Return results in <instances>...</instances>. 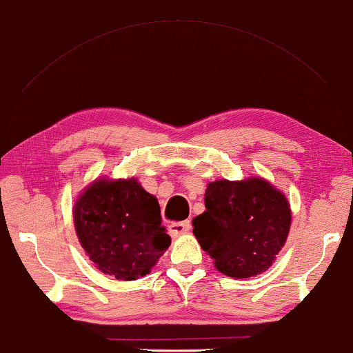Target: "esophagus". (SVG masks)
Returning <instances> with one entry per match:
<instances>
[{
	"label": "esophagus",
	"mask_w": 353,
	"mask_h": 353,
	"mask_svg": "<svg viewBox=\"0 0 353 353\" xmlns=\"http://www.w3.org/2000/svg\"><path fill=\"white\" fill-rule=\"evenodd\" d=\"M190 230V221H183V222H173L169 225V233L170 236H180L188 233Z\"/></svg>",
	"instance_id": "34e87169"
}]
</instances>
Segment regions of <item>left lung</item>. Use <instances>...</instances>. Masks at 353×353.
I'll use <instances>...</instances> for the list:
<instances>
[{
    "instance_id": "8db88e82",
    "label": "left lung",
    "mask_w": 353,
    "mask_h": 353,
    "mask_svg": "<svg viewBox=\"0 0 353 353\" xmlns=\"http://www.w3.org/2000/svg\"><path fill=\"white\" fill-rule=\"evenodd\" d=\"M203 214L192 221L194 236L219 272L250 279L268 270L291 227L286 195L263 178L208 184Z\"/></svg>"
}]
</instances>
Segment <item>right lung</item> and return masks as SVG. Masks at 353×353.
Masks as SVG:
<instances>
[{
	"instance_id": "add662e5",
	"label": "right lung",
	"mask_w": 353,
	"mask_h": 353,
	"mask_svg": "<svg viewBox=\"0 0 353 353\" xmlns=\"http://www.w3.org/2000/svg\"><path fill=\"white\" fill-rule=\"evenodd\" d=\"M73 221L85 255L117 280L145 276L170 245L158 200L136 178L92 183L74 201Z\"/></svg>"
}]
</instances>
